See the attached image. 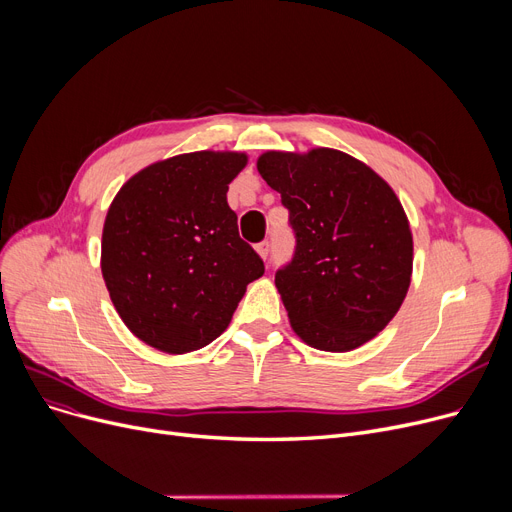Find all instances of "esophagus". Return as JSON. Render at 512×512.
Segmentation results:
<instances>
[{"label":"esophagus","instance_id":"obj_1","mask_svg":"<svg viewBox=\"0 0 512 512\" xmlns=\"http://www.w3.org/2000/svg\"><path fill=\"white\" fill-rule=\"evenodd\" d=\"M255 251H257V253H259V257L265 261V259H267V255H270V242H267V240L259 242V245L255 247Z\"/></svg>","mask_w":512,"mask_h":512}]
</instances>
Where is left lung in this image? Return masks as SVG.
Wrapping results in <instances>:
<instances>
[{"instance_id":"1","label":"left lung","mask_w":512,"mask_h":512,"mask_svg":"<svg viewBox=\"0 0 512 512\" xmlns=\"http://www.w3.org/2000/svg\"><path fill=\"white\" fill-rule=\"evenodd\" d=\"M257 170L297 234L276 274L294 334L317 351H355L390 324L411 286L413 234L400 199L338 149L265 151Z\"/></svg>"}]
</instances>
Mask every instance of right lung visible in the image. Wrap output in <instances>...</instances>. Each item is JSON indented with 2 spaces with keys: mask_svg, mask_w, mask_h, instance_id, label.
<instances>
[{
  "mask_svg": "<svg viewBox=\"0 0 512 512\" xmlns=\"http://www.w3.org/2000/svg\"><path fill=\"white\" fill-rule=\"evenodd\" d=\"M247 153L195 151L124 182L105 215L101 274L126 328L168 355L207 346L230 324L263 261L238 236L228 184Z\"/></svg>",
  "mask_w": 512,
  "mask_h": 512,
  "instance_id": "1",
  "label": "right lung"
}]
</instances>
